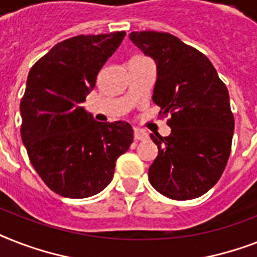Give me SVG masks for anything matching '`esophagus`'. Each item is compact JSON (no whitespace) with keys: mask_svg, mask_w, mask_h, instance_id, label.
I'll list each match as a JSON object with an SVG mask.
<instances>
[{"mask_svg":"<svg viewBox=\"0 0 257 257\" xmlns=\"http://www.w3.org/2000/svg\"><path fill=\"white\" fill-rule=\"evenodd\" d=\"M133 137H135V140H145V139H148V135L141 129H135L133 131Z\"/></svg>","mask_w":257,"mask_h":257,"instance_id":"1","label":"esophagus"}]
</instances>
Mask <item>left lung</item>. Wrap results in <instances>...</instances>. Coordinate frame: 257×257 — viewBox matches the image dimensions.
Wrapping results in <instances>:
<instances>
[{
    "instance_id": "obj_1",
    "label": "left lung",
    "mask_w": 257,
    "mask_h": 257,
    "mask_svg": "<svg viewBox=\"0 0 257 257\" xmlns=\"http://www.w3.org/2000/svg\"><path fill=\"white\" fill-rule=\"evenodd\" d=\"M131 41L156 62L152 100L169 114L171 135L151 139L159 155L149 183L173 200L200 197L215 185L229 159L235 118L227 86L212 62L180 38L161 32H132Z\"/></svg>"
}]
</instances>
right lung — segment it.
Masks as SVG:
<instances>
[{
    "label": "right lung",
    "mask_w": 257,
    "mask_h": 257,
    "mask_svg": "<svg viewBox=\"0 0 257 257\" xmlns=\"http://www.w3.org/2000/svg\"><path fill=\"white\" fill-rule=\"evenodd\" d=\"M124 37L125 32H114L68 38L30 69L20 104L21 139L36 172L57 195H97L132 144L131 124H102L81 106Z\"/></svg>",
    "instance_id": "right-lung-1"
}]
</instances>
